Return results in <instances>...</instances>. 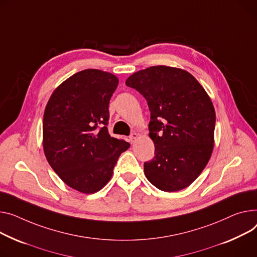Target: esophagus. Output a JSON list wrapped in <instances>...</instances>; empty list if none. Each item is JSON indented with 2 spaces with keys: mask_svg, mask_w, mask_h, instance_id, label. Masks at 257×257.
I'll return each mask as SVG.
<instances>
[{
  "mask_svg": "<svg viewBox=\"0 0 257 257\" xmlns=\"http://www.w3.org/2000/svg\"><path fill=\"white\" fill-rule=\"evenodd\" d=\"M139 133H136V132H133L130 136H129V141H130V143L131 144H134L135 142H136V140L139 139Z\"/></svg>",
  "mask_w": 257,
  "mask_h": 257,
  "instance_id": "1",
  "label": "esophagus"
}]
</instances>
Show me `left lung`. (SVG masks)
Masks as SVG:
<instances>
[{
    "label": "left lung",
    "mask_w": 257,
    "mask_h": 257,
    "mask_svg": "<svg viewBox=\"0 0 257 257\" xmlns=\"http://www.w3.org/2000/svg\"><path fill=\"white\" fill-rule=\"evenodd\" d=\"M126 84L147 99L151 111L155 157L144 164L147 179L165 192L184 189L213 153L216 113L210 96L191 73L164 65L133 73Z\"/></svg>",
    "instance_id": "1"
}]
</instances>
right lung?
<instances>
[{
	"label": "right lung",
	"mask_w": 257,
	"mask_h": 257,
	"mask_svg": "<svg viewBox=\"0 0 257 257\" xmlns=\"http://www.w3.org/2000/svg\"><path fill=\"white\" fill-rule=\"evenodd\" d=\"M118 84L112 73L85 69L51 94L43 115V150L60 179L84 194L101 190L130 144L111 138L108 105Z\"/></svg>",
	"instance_id": "1"
}]
</instances>
